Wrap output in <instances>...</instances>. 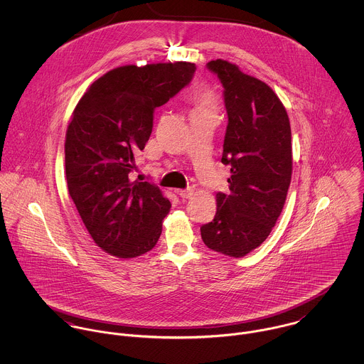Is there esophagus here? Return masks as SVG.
Returning <instances> with one entry per match:
<instances>
[{
  "mask_svg": "<svg viewBox=\"0 0 364 364\" xmlns=\"http://www.w3.org/2000/svg\"><path fill=\"white\" fill-rule=\"evenodd\" d=\"M176 193L182 198V199H189L193 196V191L189 188V189H179L176 191Z\"/></svg>",
  "mask_w": 364,
  "mask_h": 364,
  "instance_id": "1",
  "label": "esophagus"
}]
</instances>
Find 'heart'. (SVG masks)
<instances>
[{"instance_id": "heart-1", "label": "heart", "mask_w": 364, "mask_h": 364, "mask_svg": "<svg viewBox=\"0 0 364 364\" xmlns=\"http://www.w3.org/2000/svg\"><path fill=\"white\" fill-rule=\"evenodd\" d=\"M193 100H195V104H196V110L215 113L217 97L210 88H206V87L198 88V91L195 92Z\"/></svg>"}]
</instances>
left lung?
I'll return each mask as SVG.
<instances>
[{
  "label": "left lung",
  "mask_w": 364,
  "mask_h": 364,
  "mask_svg": "<svg viewBox=\"0 0 364 364\" xmlns=\"http://www.w3.org/2000/svg\"><path fill=\"white\" fill-rule=\"evenodd\" d=\"M208 68L224 87L228 124L221 162L231 166L230 193L215 195L217 211L200 227L210 250L241 258L274 227L291 181V129L273 90L238 65L213 60Z\"/></svg>",
  "instance_id": "8db88e82"
}]
</instances>
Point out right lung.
Here are the masks:
<instances>
[{"label":"right lung","mask_w":364,"mask_h":364,"mask_svg":"<svg viewBox=\"0 0 364 364\" xmlns=\"http://www.w3.org/2000/svg\"><path fill=\"white\" fill-rule=\"evenodd\" d=\"M193 63L123 65L82 95L65 133L68 193L95 244L117 258L156 247L171 203L151 182H132L153 132L154 109L186 87Z\"/></svg>","instance_id":"1"}]
</instances>
